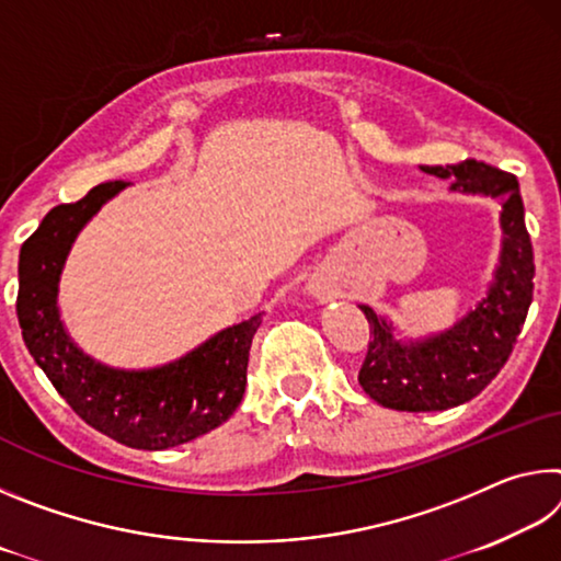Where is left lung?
<instances>
[{
	"mask_svg": "<svg viewBox=\"0 0 561 561\" xmlns=\"http://www.w3.org/2000/svg\"><path fill=\"white\" fill-rule=\"evenodd\" d=\"M421 170L453 178V193L500 201L502 242L485 297L438 334L398 339L391 321L366 304L358 307L371 324V344L358 383L376 403L408 413L448 411L478 396L510 358L535 289V254L517 178L478 160L445 168L421 165Z\"/></svg>",
	"mask_w": 561,
	"mask_h": 561,
	"instance_id": "1",
	"label": "left lung"
}]
</instances>
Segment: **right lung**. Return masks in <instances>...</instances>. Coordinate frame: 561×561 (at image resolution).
Instances as JSON below:
<instances>
[{
    "label": "right lung",
    "mask_w": 561,
    "mask_h": 561,
    "mask_svg": "<svg viewBox=\"0 0 561 561\" xmlns=\"http://www.w3.org/2000/svg\"><path fill=\"white\" fill-rule=\"evenodd\" d=\"M126 187L123 180L96 185L44 217L19 252L16 317L30 354L76 415L128 448L168 450L215 431L237 411L262 311L163 366L116 368L89 356L61 321L59 282L76 237Z\"/></svg>",
    "instance_id": "obj_1"
}]
</instances>
